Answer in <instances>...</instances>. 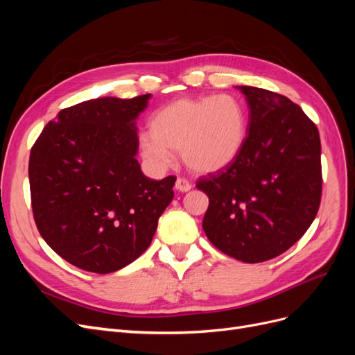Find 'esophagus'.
<instances>
[{"mask_svg": "<svg viewBox=\"0 0 355 355\" xmlns=\"http://www.w3.org/2000/svg\"><path fill=\"white\" fill-rule=\"evenodd\" d=\"M176 189L180 191V192H188L191 188H192V184L189 180L184 179V178H178L176 179Z\"/></svg>", "mask_w": 355, "mask_h": 355, "instance_id": "1", "label": "esophagus"}]
</instances>
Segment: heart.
<instances>
[{
    "label": "heart",
    "mask_w": 355,
    "mask_h": 355,
    "mask_svg": "<svg viewBox=\"0 0 355 355\" xmlns=\"http://www.w3.org/2000/svg\"><path fill=\"white\" fill-rule=\"evenodd\" d=\"M149 133L139 137L142 157L157 167L182 161L196 173H216L231 166L245 144L247 116L231 94L178 99L149 118Z\"/></svg>",
    "instance_id": "heart-1"
}]
</instances>
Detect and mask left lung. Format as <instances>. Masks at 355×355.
<instances>
[{
    "label": "left lung",
    "mask_w": 355,
    "mask_h": 355,
    "mask_svg": "<svg viewBox=\"0 0 355 355\" xmlns=\"http://www.w3.org/2000/svg\"><path fill=\"white\" fill-rule=\"evenodd\" d=\"M249 105L240 155L218 173L200 178L209 197L202 230L210 243L245 263L290 249L315 219L321 200V144L317 125L286 96L239 85Z\"/></svg>",
    "instance_id": "1"
}]
</instances>
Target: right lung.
Wrapping results in <instances>:
<instances>
[{"label": "right lung", "mask_w": 355, "mask_h": 355, "mask_svg": "<svg viewBox=\"0 0 355 355\" xmlns=\"http://www.w3.org/2000/svg\"><path fill=\"white\" fill-rule=\"evenodd\" d=\"M151 94L99 98L62 110L29 157L32 211L41 237L73 266L121 270L153 241L176 178H146L136 118Z\"/></svg>", "instance_id": "1"}]
</instances>
